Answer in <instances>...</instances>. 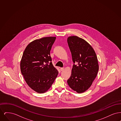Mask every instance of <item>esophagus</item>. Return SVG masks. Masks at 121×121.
I'll list each match as a JSON object with an SVG mask.
<instances>
[{"instance_id":"1","label":"esophagus","mask_w":121,"mask_h":121,"mask_svg":"<svg viewBox=\"0 0 121 121\" xmlns=\"http://www.w3.org/2000/svg\"><path fill=\"white\" fill-rule=\"evenodd\" d=\"M64 70V68H60V70H61V71H63Z\"/></svg>"}]
</instances>
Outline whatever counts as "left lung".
<instances>
[{
    "instance_id": "left-lung-1",
    "label": "left lung",
    "mask_w": 121,
    "mask_h": 121,
    "mask_svg": "<svg viewBox=\"0 0 121 121\" xmlns=\"http://www.w3.org/2000/svg\"><path fill=\"white\" fill-rule=\"evenodd\" d=\"M67 41L73 63L71 77L67 81L70 87L78 93L85 92L98 74L99 66L96 54L86 41L78 37L70 36Z\"/></svg>"
}]
</instances>
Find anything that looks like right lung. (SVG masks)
I'll list each match as a JSON object with an SVG mask.
<instances>
[{"instance_id": "obj_1", "label": "right lung", "mask_w": 121, "mask_h": 121, "mask_svg": "<svg viewBox=\"0 0 121 121\" xmlns=\"http://www.w3.org/2000/svg\"><path fill=\"white\" fill-rule=\"evenodd\" d=\"M55 37L32 41L25 49L20 62L21 72L29 86L38 93L47 92L58 73L50 56Z\"/></svg>"}]
</instances>
